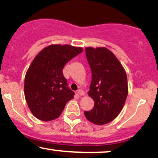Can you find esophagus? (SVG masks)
<instances>
[{"mask_svg":"<svg viewBox=\"0 0 158 158\" xmlns=\"http://www.w3.org/2000/svg\"><path fill=\"white\" fill-rule=\"evenodd\" d=\"M77 94H78L80 96H82L84 94V91L83 90H81V89H79V90L77 91Z\"/></svg>","mask_w":158,"mask_h":158,"instance_id":"34e87169","label":"esophagus"}]
</instances>
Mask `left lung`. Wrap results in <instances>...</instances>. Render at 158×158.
<instances>
[{"label": "left lung", "instance_id": "obj_1", "mask_svg": "<svg viewBox=\"0 0 158 158\" xmlns=\"http://www.w3.org/2000/svg\"><path fill=\"white\" fill-rule=\"evenodd\" d=\"M86 56L91 71L89 95L94 106L84 111V116L94 124H106L118 116L126 102L128 92L126 73L107 48H86Z\"/></svg>", "mask_w": 158, "mask_h": 158}]
</instances>
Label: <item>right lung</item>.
Wrapping results in <instances>:
<instances>
[{
    "label": "right lung",
    "instance_id": "obj_1",
    "mask_svg": "<svg viewBox=\"0 0 158 158\" xmlns=\"http://www.w3.org/2000/svg\"><path fill=\"white\" fill-rule=\"evenodd\" d=\"M83 49L69 45H49L35 56L25 75V100L32 114L49 121L60 116L74 92L67 86L62 70Z\"/></svg>",
    "mask_w": 158,
    "mask_h": 158
}]
</instances>
